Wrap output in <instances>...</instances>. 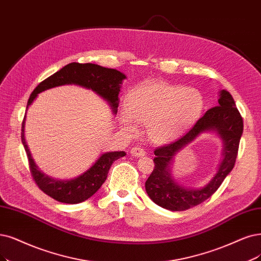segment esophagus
<instances>
[{
    "label": "esophagus",
    "mask_w": 261,
    "mask_h": 261,
    "mask_svg": "<svg viewBox=\"0 0 261 261\" xmlns=\"http://www.w3.org/2000/svg\"><path fill=\"white\" fill-rule=\"evenodd\" d=\"M130 153H131V156H133V157H143V156H145V153H146V151L144 150L143 148H141V147H139V146H136V147H133V148H131V150H130Z\"/></svg>",
    "instance_id": "esophagus-1"
}]
</instances>
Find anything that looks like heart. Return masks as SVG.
I'll return each instance as SVG.
<instances>
[{
    "label": "heart",
    "mask_w": 261,
    "mask_h": 261,
    "mask_svg": "<svg viewBox=\"0 0 261 261\" xmlns=\"http://www.w3.org/2000/svg\"><path fill=\"white\" fill-rule=\"evenodd\" d=\"M204 105L203 95L196 88L148 82L128 95L120 122L130 133L137 132L134 122L146 127V136L152 144L167 145L194 127Z\"/></svg>",
    "instance_id": "b5f03b06"
}]
</instances>
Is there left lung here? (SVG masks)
Listing matches in <instances>:
<instances>
[{"mask_svg": "<svg viewBox=\"0 0 261 261\" xmlns=\"http://www.w3.org/2000/svg\"><path fill=\"white\" fill-rule=\"evenodd\" d=\"M215 133L223 142L222 161L215 176L200 189L184 188L174 179L170 166L175 156L202 133ZM243 133V119L227 90L219 91L216 106L210 109L192 129L176 142L155 150V169L145 182L148 197L169 211H185L208 199L232 171Z\"/></svg>", "mask_w": 261, "mask_h": 261, "instance_id": "left-lung-1", "label": "left lung"}]
</instances>
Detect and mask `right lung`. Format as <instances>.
I'll use <instances>...</instances> for the list:
<instances>
[{"mask_svg": "<svg viewBox=\"0 0 261 261\" xmlns=\"http://www.w3.org/2000/svg\"><path fill=\"white\" fill-rule=\"evenodd\" d=\"M127 77L123 73L115 69H108V67L93 63L72 62L63 66L60 71L56 72L36 87L28 101L27 111L37 98L38 93L55 88V87L77 85L95 92L100 98L108 102L112 113L116 115L119 104L118 94L122 82ZM25 117L27 113L22 121L21 141L29 159V166H30L33 179L38 188L46 195L62 203L76 204L91 198L108 178L113 162L125 156L124 151H106L101 153L93 165L79 176L70 179L54 178L38 169L32 158L24 137Z\"/></svg>", "mask_w": 261, "mask_h": 261, "instance_id": "1", "label": "right lung"}]
</instances>
